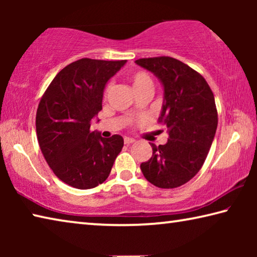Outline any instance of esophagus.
Returning a JSON list of instances; mask_svg holds the SVG:
<instances>
[{
  "mask_svg": "<svg viewBox=\"0 0 257 257\" xmlns=\"http://www.w3.org/2000/svg\"><path fill=\"white\" fill-rule=\"evenodd\" d=\"M124 144L125 145H130V144H133V143H135V141L133 138H129V137H124Z\"/></svg>",
  "mask_w": 257,
  "mask_h": 257,
  "instance_id": "esophagus-1",
  "label": "esophagus"
}]
</instances>
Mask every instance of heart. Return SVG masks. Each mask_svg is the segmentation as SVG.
Instances as JSON below:
<instances>
[{
    "instance_id": "heart-1",
    "label": "heart",
    "mask_w": 257,
    "mask_h": 257,
    "mask_svg": "<svg viewBox=\"0 0 257 257\" xmlns=\"http://www.w3.org/2000/svg\"><path fill=\"white\" fill-rule=\"evenodd\" d=\"M129 79L132 81V85L135 92L143 88V87L153 86V81H152V78L150 77L149 73L142 70H137L130 73ZM108 92H110V86H106L105 90H104V97L107 96Z\"/></svg>"
}]
</instances>
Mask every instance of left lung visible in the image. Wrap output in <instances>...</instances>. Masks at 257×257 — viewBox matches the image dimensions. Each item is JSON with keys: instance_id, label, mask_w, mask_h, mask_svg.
Segmentation results:
<instances>
[{"instance_id": "1", "label": "left lung", "mask_w": 257, "mask_h": 257, "mask_svg": "<svg viewBox=\"0 0 257 257\" xmlns=\"http://www.w3.org/2000/svg\"><path fill=\"white\" fill-rule=\"evenodd\" d=\"M153 72L164 88L159 122L169 130L165 145L141 164L144 177L159 188H177L196 176L206 160L217 127L214 95L204 77L170 56L136 60Z\"/></svg>"}]
</instances>
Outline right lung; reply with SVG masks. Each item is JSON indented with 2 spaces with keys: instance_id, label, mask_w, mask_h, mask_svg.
Returning <instances> with one entry per match:
<instances>
[{
  "instance_id": "obj_1",
  "label": "right lung",
  "mask_w": 257,
  "mask_h": 257,
  "mask_svg": "<svg viewBox=\"0 0 257 257\" xmlns=\"http://www.w3.org/2000/svg\"><path fill=\"white\" fill-rule=\"evenodd\" d=\"M125 60L80 59L54 77L38 104L36 134L41 151L54 175L78 189L105 181L123 147V138H103L90 130L102 110L107 80Z\"/></svg>"
}]
</instances>
